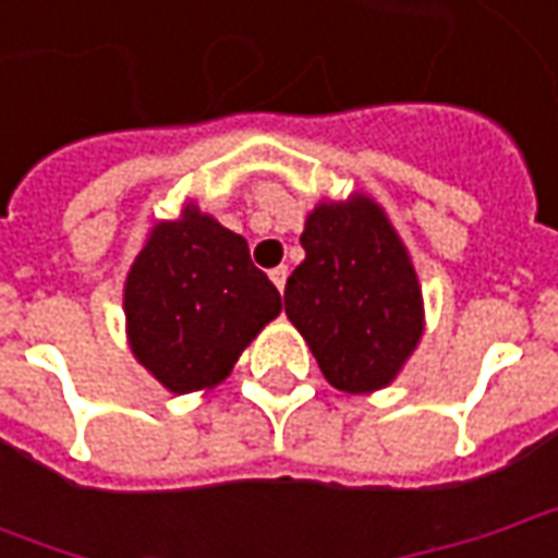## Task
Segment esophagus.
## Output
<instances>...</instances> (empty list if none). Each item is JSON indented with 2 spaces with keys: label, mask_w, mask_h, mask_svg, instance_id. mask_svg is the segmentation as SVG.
Here are the masks:
<instances>
[{
  "label": "esophagus",
  "mask_w": 558,
  "mask_h": 558,
  "mask_svg": "<svg viewBox=\"0 0 558 558\" xmlns=\"http://www.w3.org/2000/svg\"><path fill=\"white\" fill-rule=\"evenodd\" d=\"M268 278H271V283H275L280 292H283V287H287V278H290V271H287V266H278V268H271V275H268Z\"/></svg>",
  "instance_id": "1"
}]
</instances>
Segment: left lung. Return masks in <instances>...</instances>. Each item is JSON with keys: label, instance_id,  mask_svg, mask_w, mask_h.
<instances>
[{"label": "left lung", "instance_id": "1", "mask_svg": "<svg viewBox=\"0 0 558 558\" xmlns=\"http://www.w3.org/2000/svg\"><path fill=\"white\" fill-rule=\"evenodd\" d=\"M283 304L319 371L347 395L391 386L424 335V299L407 244L367 194L319 199Z\"/></svg>", "mask_w": 558, "mask_h": 558}]
</instances>
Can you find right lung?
<instances>
[{
  "label": "right lung",
  "instance_id": "1",
  "mask_svg": "<svg viewBox=\"0 0 558 558\" xmlns=\"http://www.w3.org/2000/svg\"><path fill=\"white\" fill-rule=\"evenodd\" d=\"M280 314V292L239 232L184 203L155 220L125 278L128 347L172 395L208 391Z\"/></svg>",
  "mask_w": 558,
  "mask_h": 558
}]
</instances>
